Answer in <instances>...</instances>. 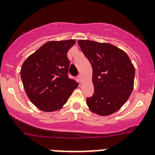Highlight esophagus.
<instances>
[{
	"instance_id": "esophagus-1",
	"label": "esophagus",
	"mask_w": 155,
	"mask_h": 155,
	"mask_svg": "<svg viewBox=\"0 0 155 155\" xmlns=\"http://www.w3.org/2000/svg\"><path fill=\"white\" fill-rule=\"evenodd\" d=\"M78 79H79V83H82V81H83V77H82L81 75H79V76H78Z\"/></svg>"
}]
</instances>
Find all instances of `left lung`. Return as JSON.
I'll return each instance as SVG.
<instances>
[{
  "instance_id": "1",
  "label": "left lung",
  "mask_w": 155,
  "mask_h": 155,
  "mask_svg": "<svg viewBox=\"0 0 155 155\" xmlns=\"http://www.w3.org/2000/svg\"><path fill=\"white\" fill-rule=\"evenodd\" d=\"M79 47L93 68L94 93L86 98L90 110L100 116L117 111L134 87L135 69L125 51L109 43L79 40Z\"/></svg>"
}]
</instances>
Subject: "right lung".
Masks as SVG:
<instances>
[{"mask_svg":"<svg viewBox=\"0 0 155 155\" xmlns=\"http://www.w3.org/2000/svg\"><path fill=\"white\" fill-rule=\"evenodd\" d=\"M75 42L73 39L48 41L22 65L24 88L31 102L41 110L52 112L62 108L79 85L68 75L67 52Z\"/></svg>","mask_w":155,"mask_h":155,"instance_id":"right-lung-1","label":"right lung"}]
</instances>
